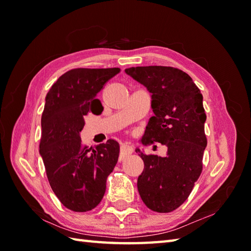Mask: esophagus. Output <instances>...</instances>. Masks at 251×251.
Wrapping results in <instances>:
<instances>
[{"instance_id": "1", "label": "esophagus", "mask_w": 251, "mask_h": 251, "mask_svg": "<svg viewBox=\"0 0 251 251\" xmlns=\"http://www.w3.org/2000/svg\"><path fill=\"white\" fill-rule=\"evenodd\" d=\"M132 152H134V148H132V146H130L129 143H124V145L121 147L120 162L124 161V159L127 157V155H129V154H131Z\"/></svg>"}]
</instances>
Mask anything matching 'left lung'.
Here are the masks:
<instances>
[{
	"instance_id": "8db88e82",
	"label": "left lung",
	"mask_w": 251,
	"mask_h": 251,
	"mask_svg": "<svg viewBox=\"0 0 251 251\" xmlns=\"http://www.w3.org/2000/svg\"><path fill=\"white\" fill-rule=\"evenodd\" d=\"M125 72L152 94L154 116L141 143L159 142L168 149L165 157L146 155L137 149L145 163L138 191L151 210L174 211L188 199L202 170L207 146L202 95L189 74L177 68L132 67Z\"/></svg>"
}]
</instances>
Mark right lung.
<instances>
[{
  "label": "right lung",
  "instance_id": "right-lung-1",
  "mask_svg": "<svg viewBox=\"0 0 251 251\" xmlns=\"http://www.w3.org/2000/svg\"><path fill=\"white\" fill-rule=\"evenodd\" d=\"M120 68H77L66 72L47 93L42 114L40 154L51 190L68 209L85 212L102 200L108 176L119 159L114 140L88 148L79 132L88 113L102 109L97 95Z\"/></svg>",
  "mask_w": 251,
  "mask_h": 251
}]
</instances>
